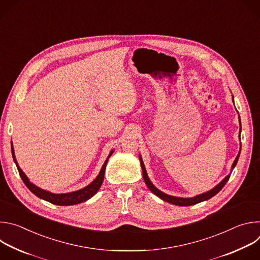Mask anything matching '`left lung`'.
Here are the masks:
<instances>
[{
    "instance_id": "1",
    "label": "left lung",
    "mask_w": 260,
    "mask_h": 260,
    "mask_svg": "<svg viewBox=\"0 0 260 260\" xmlns=\"http://www.w3.org/2000/svg\"><path fill=\"white\" fill-rule=\"evenodd\" d=\"M233 102H234V95H233ZM239 119H240V116H239ZM240 125H241V119H240ZM240 134H241V128H240ZM241 140V139H240ZM240 153H241V149H240V152L239 154L237 155L233 166H232V171H231V174L233 172V170L235 169V167L237 166L238 164V160H239V157H240ZM140 158V162H141V168H142V172H143V178H144V181L147 185V187L149 188V190L154 193L156 197H158L159 199H161L162 201L165 202H168L170 204H173V205H176V206H181V207H185V206H192V205H196V204H199L201 202H204V201H208L209 199L213 198L215 194H217L222 188H223L224 185L226 184V182L229 181L230 177H231V174L228 175L223 180H222L219 184H217L216 186L214 188H212L211 190L207 191V192H204L202 194H199V196H196L193 198H178V197H174V196H170V194H167L162 191H160L159 189H157L154 185L152 184V182L150 181L149 177H148L147 175V171L145 169V166H144V162L142 160V157L141 155L139 156Z\"/></svg>"
}]
</instances>
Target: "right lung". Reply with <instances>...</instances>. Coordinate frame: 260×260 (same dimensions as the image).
<instances>
[{"label": "right lung", "mask_w": 260, "mask_h": 260, "mask_svg": "<svg viewBox=\"0 0 260 260\" xmlns=\"http://www.w3.org/2000/svg\"><path fill=\"white\" fill-rule=\"evenodd\" d=\"M11 151H12V157H13V160L17 167V170H18V173L23 181V183L26 185V187L38 198L44 200V201H47L53 205H57V206H72V205H77V204H80V203H83L87 200H89L90 198H92L96 192L98 190L100 189V187L102 186L103 184V181H104V177H105V171H106V166H107V162H108V159L110 158V156L113 154L114 150H111V152L109 153L107 159L105 160L99 175L96 176V178L91 182L89 183L87 186L79 189V190H76V191H72V192H67V193H52L50 191H47V190H44L38 186H36V185L34 183H31L28 178L26 177V175L22 172V170L19 168L18 164H17V160H16V157H15V154H14V148H13V144H11Z\"/></svg>", "instance_id": "right-lung-1"}]
</instances>
